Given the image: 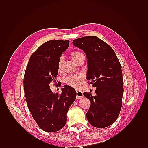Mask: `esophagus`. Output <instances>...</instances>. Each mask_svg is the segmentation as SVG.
Here are the masks:
<instances>
[{
    "label": "esophagus",
    "mask_w": 148,
    "mask_h": 148,
    "mask_svg": "<svg viewBox=\"0 0 148 148\" xmlns=\"http://www.w3.org/2000/svg\"><path fill=\"white\" fill-rule=\"evenodd\" d=\"M84 97L82 91H77V99H81Z\"/></svg>",
    "instance_id": "obj_1"
}]
</instances>
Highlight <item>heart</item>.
I'll return each mask as SVG.
<instances>
[{
    "instance_id": "obj_1",
    "label": "heart",
    "mask_w": 148,
    "mask_h": 148,
    "mask_svg": "<svg viewBox=\"0 0 148 148\" xmlns=\"http://www.w3.org/2000/svg\"><path fill=\"white\" fill-rule=\"evenodd\" d=\"M70 57L75 63L77 62L83 57H84V56L82 52L78 51H73L70 53ZM64 62V57H61L57 64V69L58 71L60 72L63 68V65ZM84 79V77L83 75H71L70 77H67L65 79V83L69 85L70 86H72L75 88H79L82 86L83 82Z\"/></svg>"
}]
</instances>
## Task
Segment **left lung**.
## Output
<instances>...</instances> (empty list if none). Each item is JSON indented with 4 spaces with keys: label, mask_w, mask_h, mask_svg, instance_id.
Returning a JSON list of instances; mask_svg holds the SVG:
<instances>
[{
    "label": "left lung",
    "mask_w": 148,
    "mask_h": 148,
    "mask_svg": "<svg viewBox=\"0 0 148 148\" xmlns=\"http://www.w3.org/2000/svg\"><path fill=\"white\" fill-rule=\"evenodd\" d=\"M73 45L83 49L88 59V83L96 87V96L85 92L91 101L86 113L92 126L102 128L114 123L122 105L123 84L122 66L113 49L95 36L73 40Z\"/></svg>",
    "instance_id": "1"
}]
</instances>
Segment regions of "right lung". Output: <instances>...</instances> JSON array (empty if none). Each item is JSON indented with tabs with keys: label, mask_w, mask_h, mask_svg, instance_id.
<instances>
[{
	"label": "right lung",
	"mask_w": 148,
	"mask_h": 148,
	"mask_svg": "<svg viewBox=\"0 0 148 148\" xmlns=\"http://www.w3.org/2000/svg\"><path fill=\"white\" fill-rule=\"evenodd\" d=\"M69 46V40L44 42L31 56L25 70L23 85L28 109L45 132H56L65 126L67 112L76 99L72 87L65 85L59 94L53 93L49 86L56 83L58 61Z\"/></svg>",
	"instance_id": "1"
}]
</instances>
